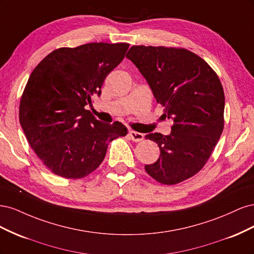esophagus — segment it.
I'll return each instance as SVG.
<instances>
[{"label":"esophagus","mask_w":254,"mask_h":254,"mask_svg":"<svg viewBox=\"0 0 254 254\" xmlns=\"http://www.w3.org/2000/svg\"><path fill=\"white\" fill-rule=\"evenodd\" d=\"M128 134H129L130 140H132L133 142H141V141L144 139V135H143V133L133 131V130H130Z\"/></svg>","instance_id":"esophagus-1"}]
</instances>
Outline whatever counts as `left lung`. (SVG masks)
<instances>
[{"label": "left lung", "instance_id": "1", "mask_svg": "<svg viewBox=\"0 0 254 254\" xmlns=\"http://www.w3.org/2000/svg\"><path fill=\"white\" fill-rule=\"evenodd\" d=\"M126 57L147 80L172 132H155L160 158L145 171L158 182L173 186L196 175L211 157L224 130L225 93L217 74L186 49L133 45Z\"/></svg>", "mask_w": 254, "mask_h": 254}]
</instances>
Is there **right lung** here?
Segmentation results:
<instances>
[{
    "mask_svg": "<svg viewBox=\"0 0 254 254\" xmlns=\"http://www.w3.org/2000/svg\"><path fill=\"white\" fill-rule=\"evenodd\" d=\"M128 43H88L50 53L30 74L20 101L19 120L26 139L55 175L80 179L101 165L108 144L127 134L120 122L106 124L86 106L99 96Z\"/></svg>",
    "mask_w": 254,
    "mask_h": 254,
    "instance_id": "1",
    "label": "right lung"
}]
</instances>
